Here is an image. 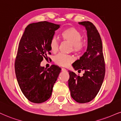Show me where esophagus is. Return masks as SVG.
Masks as SVG:
<instances>
[{
    "label": "esophagus",
    "mask_w": 121,
    "mask_h": 121,
    "mask_svg": "<svg viewBox=\"0 0 121 121\" xmlns=\"http://www.w3.org/2000/svg\"><path fill=\"white\" fill-rule=\"evenodd\" d=\"M62 71H63V72H66L67 70H66V69H65V68H62Z\"/></svg>",
    "instance_id": "1"
}]
</instances>
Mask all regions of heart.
Instances as JSON below:
<instances>
[{"label":"heart","mask_w":121,"mask_h":121,"mask_svg":"<svg viewBox=\"0 0 121 121\" xmlns=\"http://www.w3.org/2000/svg\"><path fill=\"white\" fill-rule=\"evenodd\" d=\"M61 37L64 40L69 42L72 45V51L79 53L83 49L84 44L82 42V35L78 30L74 27L67 28L61 32ZM50 49L52 52L56 53L58 48V41L56 38H53L50 40ZM54 61L56 64L61 66H67L72 61V58L67 55L59 53L54 58Z\"/></svg>","instance_id":"obj_1"}]
</instances>
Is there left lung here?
I'll return each instance as SVG.
<instances>
[{"label":"left lung","instance_id":"1","mask_svg":"<svg viewBox=\"0 0 121 121\" xmlns=\"http://www.w3.org/2000/svg\"><path fill=\"white\" fill-rule=\"evenodd\" d=\"M78 24L87 31L86 51L72 64L78 72L84 71L82 76L68 71V86L71 95L76 102L85 103L91 101L100 89L105 76V63L103 54L102 41L96 28L91 22L83 21Z\"/></svg>","mask_w":121,"mask_h":121}]
</instances>
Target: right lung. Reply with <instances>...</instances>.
<instances>
[{"label":"right lung","instance_id":"add662e5","mask_svg":"<svg viewBox=\"0 0 121 121\" xmlns=\"http://www.w3.org/2000/svg\"><path fill=\"white\" fill-rule=\"evenodd\" d=\"M60 25L47 21L32 23L26 27L19 41L15 73L22 93L30 102L41 103L50 98L61 68L52 65H40L43 58L50 54V41Z\"/></svg>","mask_w":121,"mask_h":121}]
</instances>
